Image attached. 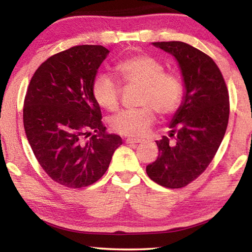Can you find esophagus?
<instances>
[{"label":"esophagus","mask_w":252,"mask_h":252,"mask_svg":"<svg viewBox=\"0 0 252 252\" xmlns=\"http://www.w3.org/2000/svg\"><path fill=\"white\" fill-rule=\"evenodd\" d=\"M143 141L142 139H133V138H127L126 140V143H141Z\"/></svg>","instance_id":"1"}]
</instances>
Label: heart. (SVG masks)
<instances>
[{
    "label": "heart",
    "mask_w": 252,
    "mask_h": 252,
    "mask_svg": "<svg viewBox=\"0 0 252 252\" xmlns=\"http://www.w3.org/2000/svg\"><path fill=\"white\" fill-rule=\"evenodd\" d=\"M114 73L127 87H140L141 108L122 111L110 120L114 132L126 136H144L156 121V111L169 116L180 105L183 84L173 73L163 72V65L150 55L138 54L122 60L114 66ZM92 94L102 109L114 111L120 102L121 88L108 74H100L93 81Z\"/></svg>",
    "instance_id": "heart-1"
}]
</instances>
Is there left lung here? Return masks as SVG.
I'll return each instance as SVG.
<instances>
[{
	"mask_svg": "<svg viewBox=\"0 0 252 252\" xmlns=\"http://www.w3.org/2000/svg\"><path fill=\"white\" fill-rule=\"evenodd\" d=\"M153 46L171 54L181 71V104L170 121L171 136L156 141L159 157L147 165L149 178L170 189L186 187L210 164L218 151L229 120L227 85L215 61L185 42H155Z\"/></svg>",
	"mask_w": 252,
	"mask_h": 252,
	"instance_id": "8db88e82",
	"label": "left lung"
}]
</instances>
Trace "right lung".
<instances>
[{
  "label": "right lung",
  "mask_w": 252,
  "mask_h": 252,
  "mask_svg": "<svg viewBox=\"0 0 252 252\" xmlns=\"http://www.w3.org/2000/svg\"><path fill=\"white\" fill-rule=\"evenodd\" d=\"M110 51L78 45L54 54L33 74L23 123L36 160L53 181L83 188L103 176L120 135L108 133L92 84Z\"/></svg>",
  "instance_id": "obj_1"
}]
</instances>
